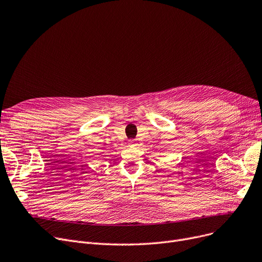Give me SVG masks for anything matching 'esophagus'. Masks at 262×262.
<instances>
[{
  "label": "esophagus",
  "instance_id": "34e87169",
  "mask_svg": "<svg viewBox=\"0 0 262 262\" xmlns=\"http://www.w3.org/2000/svg\"><path fill=\"white\" fill-rule=\"evenodd\" d=\"M128 144H129V146H136V145H137V142H136L135 140H129Z\"/></svg>",
  "mask_w": 262,
  "mask_h": 262
}]
</instances>
